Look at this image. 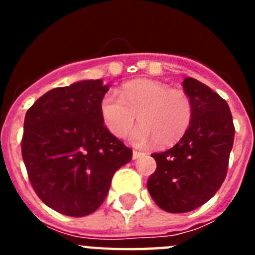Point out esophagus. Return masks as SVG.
<instances>
[{"mask_svg": "<svg viewBox=\"0 0 255 255\" xmlns=\"http://www.w3.org/2000/svg\"><path fill=\"white\" fill-rule=\"evenodd\" d=\"M141 155H143V153L138 152V150H134V152H132V158L134 159H138L139 157H141Z\"/></svg>", "mask_w": 255, "mask_h": 255, "instance_id": "34e87169", "label": "esophagus"}]
</instances>
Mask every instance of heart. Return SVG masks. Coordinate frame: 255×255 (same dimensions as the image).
<instances>
[{"label": "heart", "mask_w": 255, "mask_h": 255, "mask_svg": "<svg viewBox=\"0 0 255 255\" xmlns=\"http://www.w3.org/2000/svg\"><path fill=\"white\" fill-rule=\"evenodd\" d=\"M101 114L107 129L125 138L136 116L141 124L134 131L135 144L154 140L158 147H170L189 130L194 117L190 96L181 89L155 80H135L121 88L120 94L110 91L101 100Z\"/></svg>", "instance_id": "b5f03b06"}]
</instances>
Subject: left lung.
Masks as SVG:
<instances>
[{"label": "left lung", "mask_w": 255, "mask_h": 255, "mask_svg": "<svg viewBox=\"0 0 255 255\" xmlns=\"http://www.w3.org/2000/svg\"><path fill=\"white\" fill-rule=\"evenodd\" d=\"M182 88L193 101L194 117L176 145L153 153L157 168L147 182L154 203L170 213L193 211L217 193L227 175L235 136L224 98L193 78L184 79Z\"/></svg>", "instance_id": "left-lung-1"}]
</instances>
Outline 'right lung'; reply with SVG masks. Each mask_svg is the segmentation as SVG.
Wrapping results in <instances>:
<instances>
[{"instance_id":"right-lung-1","label":"right lung","mask_w":255,"mask_h":255,"mask_svg":"<svg viewBox=\"0 0 255 255\" xmlns=\"http://www.w3.org/2000/svg\"><path fill=\"white\" fill-rule=\"evenodd\" d=\"M107 85L84 80L55 88L26 111L21 154L35 194L49 208L84 217L100 208L114 173L132 150L105 125Z\"/></svg>"}]
</instances>
